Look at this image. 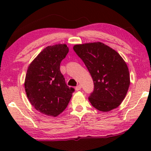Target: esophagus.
<instances>
[{
  "instance_id": "obj_1",
  "label": "esophagus",
  "mask_w": 151,
  "mask_h": 151,
  "mask_svg": "<svg viewBox=\"0 0 151 151\" xmlns=\"http://www.w3.org/2000/svg\"><path fill=\"white\" fill-rule=\"evenodd\" d=\"M81 89V86L80 85V84H79V85L76 86V88H75V89L77 90V91H79V90H80Z\"/></svg>"
}]
</instances>
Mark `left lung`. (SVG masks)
Here are the masks:
<instances>
[{
	"instance_id": "obj_1",
	"label": "left lung",
	"mask_w": 151,
	"mask_h": 151,
	"mask_svg": "<svg viewBox=\"0 0 151 151\" xmlns=\"http://www.w3.org/2000/svg\"><path fill=\"white\" fill-rule=\"evenodd\" d=\"M89 73L94 84L89 100L101 111L117 108L124 101L130 85L128 66L121 55L104 43L89 42L73 47Z\"/></svg>"
}]
</instances>
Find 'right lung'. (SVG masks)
I'll return each mask as SVG.
<instances>
[{"label":"right lung","instance_id":"add662e5","mask_svg":"<svg viewBox=\"0 0 151 151\" xmlns=\"http://www.w3.org/2000/svg\"><path fill=\"white\" fill-rule=\"evenodd\" d=\"M65 44L48 46L29 65L25 89L30 104L45 115L56 117L67 108L74 89L66 84L60 63L68 53Z\"/></svg>","mask_w":151,"mask_h":151}]
</instances>
